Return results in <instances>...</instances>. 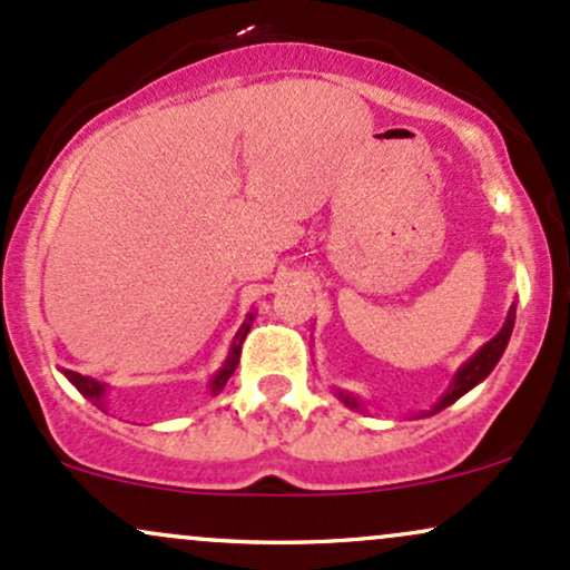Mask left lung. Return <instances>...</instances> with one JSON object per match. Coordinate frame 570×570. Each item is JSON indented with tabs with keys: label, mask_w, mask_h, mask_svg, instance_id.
<instances>
[{
	"label": "left lung",
	"mask_w": 570,
	"mask_h": 570,
	"mask_svg": "<svg viewBox=\"0 0 570 570\" xmlns=\"http://www.w3.org/2000/svg\"><path fill=\"white\" fill-rule=\"evenodd\" d=\"M514 313H517V305L512 303V307H509V313H507V322H503V326L499 330V335H495L493 340H488V343L482 345V348L476 351L469 362H463L461 367H458L453 381H450V385H448V391H444V394L440 396V402H436L429 412H421L423 417L434 415V412H440L444 407H450V404L458 402L463 394H469L474 385H480L490 375V372H493L495 364H499V358L503 356V351H507L509 337H512ZM337 399L345 404V407L358 410V412L364 410L362 399H358L356 394H348V391H337Z\"/></svg>",
	"instance_id": "obj_1"
}]
</instances>
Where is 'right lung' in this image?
I'll list each match as a JSON object with an SVG mask.
<instances>
[{"label":"right lung","mask_w":570,"mask_h":570,"mask_svg":"<svg viewBox=\"0 0 570 570\" xmlns=\"http://www.w3.org/2000/svg\"><path fill=\"white\" fill-rule=\"evenodd\" d=\"M252 322H254V311H252V313H246V322L240 324V330H238V332H235L233 345H230V351H227L225 364H222V367H219L217 372H214L212 381H208V394H212V396H217L219 391L225 389V383L230 381V375L235 372V367H238L240 345H244V340H246V335H248V330H252ZM61 372H63V375H67V381H69L71 385H75V389L80 391V394H82L85 399H90V402H94L98 410L107 412V391H109V385H107V383L96 381V377L80 375V372H71V370H61Z\"/></svg>","instance_id":"obj_1"}]
</instances>
